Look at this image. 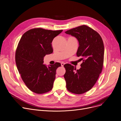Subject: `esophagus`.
<instances>
[{
  "mask_svg": "<svg viewBox=\"0 0 121 121\" xmlns=\"http://www.w3.org/2000/svg\"><path fill=\"white\" fill-rule=\"evenodd\" d=\"M65 64V63H64V62H62L61 63V66H64V65Z\"/></svg>",
  "mask_w": 121,
  "mask_h": 121,
  "instance_id": "obj_1",
  "label": "esophagus"
}]
</instances>
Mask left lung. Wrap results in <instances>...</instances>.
<instances>
[{
    "mask_svg": "<svg viewBox=\"0 0 121 121\" xmlns=\"http://www.w3.org/2000/svg\"><path fill=\"white\" fill-rule=\"evenodd\" d=\"M77 39L79 43L77 55L83 60L77 70L71 64L64 65V78L67 89L75 94H82L95 84L103 66L104 46L100 35L91 27L81 26L65 32Z\"/></svg>",
    "mask_w": 121,
    "mask_h": 121,
    "instance_id": "1",
    "label": "left lung"
}]
</instances>
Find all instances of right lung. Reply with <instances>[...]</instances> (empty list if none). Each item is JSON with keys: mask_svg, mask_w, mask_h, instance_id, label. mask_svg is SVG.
I'll return each instance as SVG.
<instances>
[{"mask_svg": "<svg viewBox=\"0 0 121 121\" xmlns=\"http://www.w3.org/2000/svg\"><path fill=\"white\" fill-rule=\"evenodd\" d=\"M62 31L33 29L26 32L18 43L15 53L18 71L27 87L36 94H44L53 88L56 72L61 64L57 62L47 67L43 58L52 53L51 43Z\"/></svg>", "mask_w": 121, "mask_h": 121, "instance_id": "add662e5", "label": "right lung"}]
</instances>
